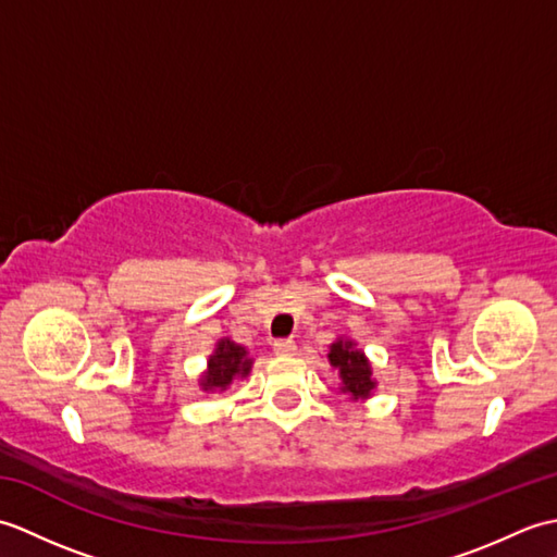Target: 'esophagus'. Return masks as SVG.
<instances>
[{"instance_id": "esophagus-1", "label": "esophagus", "mask_w": 557, "mask_h": 557, "mask_svg": "<svg viewBox=\"0 0 557 557\" xmlns=\"http://www.w3.org/2000/svg\"><path fill=\"white\" fill-rule=\"evenodd\" d=\"M272 351L280 354V357H287V354L297 351V345H294V339H275V345H272Z\"/></svg>"}]
</instances>
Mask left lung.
<instances>
[{
	"instance_id": "1",
	"label": "left lung",
	"mask_w": 557,
	"mask_h": 557,
	"mask_svg": "<svg viewBox=\"0 0 557 557\" xmlns=\"http://www.w3.org/2000/svg\"><path fill=\"white\" fill-rule=\"evenodd\" d=\"M330 363L339 369L342 393H349L351 399H363L371 395L375 383L371 381V363L366 361L359 349H354V342H335L327 354Z\"/></svg>"
}]
</instances>
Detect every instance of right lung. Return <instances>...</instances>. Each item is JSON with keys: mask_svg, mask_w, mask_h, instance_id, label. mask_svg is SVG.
I'll list each match as a JSON object with an SVG mask.
<instances>
[{"mask_svg": "<svg viewBox=\"0 0 557 557\" xmlns=\"http://www.w3.org/2000/svg\"><path fill=\"white\" fill-rule=\"evenodd\" d=\"M251 359L246 357V349L234 345L230 339L218 342L215 354H212L208 361V371L200 377V385L203 389H224L236 375L246 377L251 371Z\"/></svg>", "mask_w": 557, "mask_h": 557, "instance_id": "obj_1", "label": "right lung"}]
</instances>
